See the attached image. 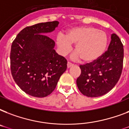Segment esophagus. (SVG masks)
Instances as JSON below:
<instances>
[{"label": "esophagus", "instance_id": "34e87169", "mask_svg": "<svg viewBox=\"0 0 129 129\" xmlns=\"http://www.w3.org/2000/svg\"><path fill=\"white\" fill-rule=\"evenodd\" d=\"M67 66H68V68H71L72 66H74V64H73L72 63L68 62V64H67Z\"/></svg>", "mask_w": 129, "mask_h": 129}]
</instances>
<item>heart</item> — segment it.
<instances>
[{"mask_svg": "<svg viewBox=\"0 0 129 129\" xmlns=\"http://www.w3.org/2000/svg\"><path fill=\"white\" fill-rule=\"evenodd\" d=\"M56 43L59 51L67 54L72 49L71 43L75 45V59L80 57L84 62L90 63L98 59L106 49L108 37L106 33L94 27H76L69 29L65 36L59 34Z\"/></svg>", "mask_w": 129, "mask_h": 129, "instance_id": "obj_1", "label": "heart"}]
</instances>
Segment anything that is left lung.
<instances>
[{
    "instance_id": "left-lung-1",
    "label": "left lung",
    "mask_w": 129,
    "mask_h": 129,
    "mask_svg": "<svg viewBox=\"0 0 129 129\" xmlns=\"http://www.w3.org/2000/svg\"><path fill=\"white\" fill-rule=\"evenodd\" d=\"M123 57V45L113 33L108 50L96 60L80 66L81 74L76 84L81 93L88 97H98L112 90L121 76Z\"/></svg>"
}]
</instances>
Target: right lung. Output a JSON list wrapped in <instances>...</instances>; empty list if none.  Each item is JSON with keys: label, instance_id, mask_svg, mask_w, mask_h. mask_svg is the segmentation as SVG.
<instances>
[{"label": "right lung", "instance_id": "1", "mask_svg": "<svg viewBox=\"0 0 129 129\" xmlns=\"http://www.w3.org/2000/svg\"><path fill=\"white\" fill-rule=\"evenodd\" d=\"M58 21L37 23L24 28L11 45V71L17 84L37 98L55 90L67 69V60L55 52V41L45 34L54 31Z\"/></svg>", "mask_w": 129, "mask_h": 129}]
</instances>
